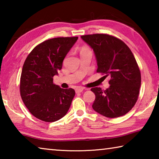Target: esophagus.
<instances>
[{
  "instance_id": "1",
  "label": "esophagus",
  "mask_w": 159,
  "mask_h": 159,
  "mask_svg": "<svg viewBox=\"0 0 159 159\" xmlns=\"http://www.w3.org/2000/svg\"><path fill=\"white\" fill-rule=\"evenodd\" d=\"M83 90V88H81V87H78V88H76V90H75V91H76V93H81Z\"/></svg>"
}]
</instances>
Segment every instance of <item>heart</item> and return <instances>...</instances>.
<instances>
[{
  "label": "heart",
  "mask_w": 159,
  "mask_h": 159,
  "mask_svg": "<svg viewBox=\"0 0 159 159\" xmlns=\"http://www.w3.org/2000/svg\"><path fill=\"white\" fill-rule=\"evenodd\" d=\"M90 50V49L87 47L85 46H83L81 48V49H80V52H85V51H88Z\"/></svg>",
  "instance_id": "heart-1"
}]
</instances>
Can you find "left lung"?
<instances>
[{
	"label": "left lung",
	"instance_id": "8db88e82",
	"mask_svg": "<svg viewBox=\"0 0 159 159\" xmlns=\"http://www.w3.org/2000/svg\"><path fill=\"white\" fill-rule=\"evenodd\" d=\"M80 38L93 49L97 72L110 76L109 88H93V109L108 118H117L132 109L138 100L141 74L130 48L121 40L108 34L84 35Z\"/></svg>",
	"mask_w": 159,
	"mask_h": 159
}]
</instances>
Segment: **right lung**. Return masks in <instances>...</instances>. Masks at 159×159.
Listing matches in <instances>:
<instances>
[{
  "label": "right lung",
  "instance_id": "add662e5",
  "mask_svg": "<svg viewBox=\"0 0 159 159\" xmlns=\"http://www.w3.org/2000/svg\"><path fill=\"white\" fill-rule=\"evenodd\" d=\"M78 37H59L35 47L24 63L20 78V95L31 114L45 122H54L66 114L75 91L53 83L64 59Z\"/></svg>",
  "mask_w": 159,
  "mask_h": 159
}]
</instances>
